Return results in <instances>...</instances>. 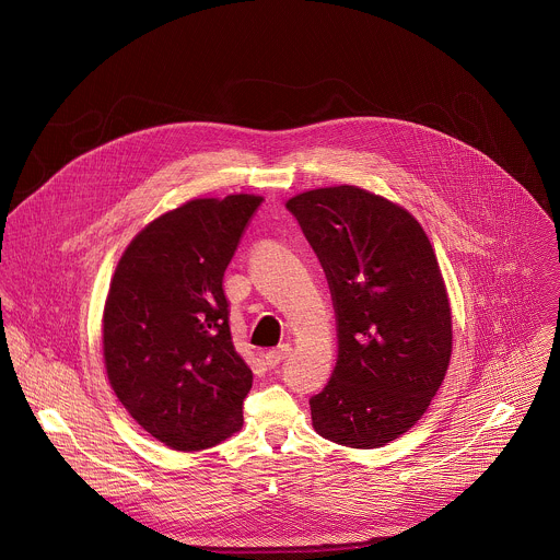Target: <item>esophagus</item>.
<instances>
[{"instance_id": "34e87169", "label": "esophagus", "mask_w": 560, "mask_h": 560, "mask_svg": "<svg viewBox=\"0 0 560 560\" xmlns=\"http://www.w3.org/2000/svg\"><path fill=\"white\" fill-rule=\"evenodd\" d=\"M291 355V345H280V347H276V349H269L267 353H265V364L267 366H278L282 360H287Z\"/></svg>"}]
</instances>
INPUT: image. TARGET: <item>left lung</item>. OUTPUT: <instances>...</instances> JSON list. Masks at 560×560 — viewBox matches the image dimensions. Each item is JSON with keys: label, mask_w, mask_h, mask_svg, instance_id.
Wrapping results in <instances>:
<instances>
[{"label": "left lung", "mask_w": 560, "mask_h": 560, "mask_svg": "<svg viewBox=\"0 0 560 560\" xmlns=\"http://www.w3.org/2000/svg\"><path fill=\"white\" fill-rule=\"evenodd\" d=\"M325 271L338 320V360L311 399L323 438L377 448L427 411L448 369L451 308L422 226L353 185L287 202Z\"/></svg>", "instance_id": "left-lung-1"}]
</instances>
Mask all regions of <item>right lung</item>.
Listing matches in <instances>:
<instances>
[{
    "label": "right lung",
    "mask_w": 560,
    "mask_h": 560,
    "mask_svg": "<svg viewBox=\"0 0 560 560\" xmlns=\"http://www.w3.org/2000/svg\"><path fill=\"white\" fill-rule=\"evenodd\" d=\"M260 196L191 200L125 249L103 315L109 384L136 422L174 451L240 431L252 371L235 351L224 271Z\"/></svg>",
    "instance_id": "right-lung-1"
}]
</instances>
